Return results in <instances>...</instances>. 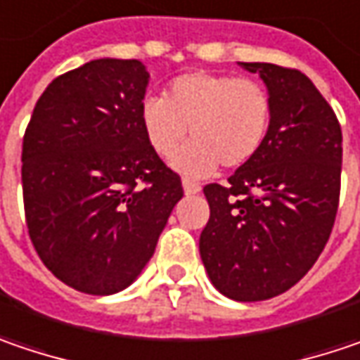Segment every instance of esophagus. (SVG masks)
Returning <instances> with one entry per match:
<instances>
[{"label":"esophagus","mask_w":360,"mask_h":360,"mask_svg":"<svg viewBox=\"0 0 360 360\" xmlns=\"http://www.w3.org/2000/svg\"><path fill=\"white\" fill-rule=\"evenodd\" d=\"M183 191H185V195H195V193H200L201 187L198 183H193V181L183 179Z\"/></svg>","instance_id":"obj_1"}]
</instances>
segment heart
I'll use <instances>...</instances> for the list:
<instances>
[{
  "instance_id": "b5f03b06",
  "label": "heart",
  "mask_w": 360,
  "mask_h": 360,
  "mask_svg": "<svg viewBox=\"0 0 360 360\" xmlns=\"http://www.w3.org/2000/svg\"><path fill=\"white\" fill-rule=\"evenodd\" d=\"M142 130L160 157L176 150L190 126L194 140L171 157V167L200 179L216 171L238 169L263 148L271 126V97L263 85L232 75L195 71L177 77L165 97L140 105Z\"/></svg>"
}]
</instances>
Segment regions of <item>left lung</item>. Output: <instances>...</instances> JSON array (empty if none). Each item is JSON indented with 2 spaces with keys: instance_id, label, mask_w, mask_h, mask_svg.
Listing matches in <instances>:
<instances>
[{
  "instance_id": "left-lung-1",
  "label": "left lung",
  "mask_w": 360,
  "mask_h": 360,
  "mask_svg": "<svg viewBox=\"0 0 360 360\" xmlns=\"http://www.w3.org/2000/svg\"><path fill=\"white\" fill-rule=\"evenodd\" d=\"M271 97L263 148L226 185H205L210 220L200 255L212 285L236 302H263L293 287L324 250L340 195L342 132L306 75L240 63Z\"/></svg>"
}]
</instances>
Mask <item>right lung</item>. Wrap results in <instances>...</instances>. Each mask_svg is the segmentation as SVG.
I'll list each match as a JSON object with an SVG mask.
<instances>
[{"label":"right lung","instance_id":"right-lung-1","mask_svg":"<svg viewBox=\"0 0 360 360\" xmlns=\"http://www.w3.org/2000/svg\"><path fill=\"white\" fill-rule=\"evenodd\" d=\"M140 60L97 58L56 77L36 101L22 146L28 232L63 283L91 295L132 285L183 198L148 144Z\"/></svg>","mask_w":360,"mask_h":360}]
</instances>
